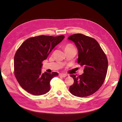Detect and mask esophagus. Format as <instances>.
I'll use <instances>...</instances> for the list:
<instances>
[{"label":"esophagus","mask_w":122,"mask_h":122,"mask_svg":"<svg viewBox=\"0 0 122 122\" xmlns=\"http://www.w3.org/2000/svg\"><path fill=\"white\" fill-rule=\"evenodd\" d=\"M67 76H68L67 74H64V73L60 74V76L62 77H64V78H65V77H67Z\"/></svg>","instance_id":"esophagus-1"}]
</instances>
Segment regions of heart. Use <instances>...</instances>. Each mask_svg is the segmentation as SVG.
Wrapping results in <instances>:
<instances>
[{
  "instance_id": "1",
  "label": "heart",
  "mask_w": 122,
  "mask_h": 122,
  "mask_svg": "<svg viewBox=\"0 0 122 122\" xmlns=\"http://www.w3.org/2000/svg\"><path fill=\"white\" fill-rule=\"evenodd\" d=\"M73 48H75V47L71 44H67L65 46V51L70 50Z\"/></svg>"
}]
</instances>
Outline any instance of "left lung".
Segmentation results:
<instances>
[{"label":"left lung","mask_w":122,"mask_h":122,"mask_svg":"<svg viewBox=\"0 0 122 122\" xmlns=\"http://www.w3.org/2000/svg\"><path fill=\"white\" fill-rule=\"evenodd\" d=\"M68 39L75 43L78 50L77 62L84 67L82 75H71L74 83L70 86V92L76 97L88 96L96 92L104 82L108 69L107 58L93 38L77 34Z\"/></svg>","instance_id":"obj_1"}]
</instances>
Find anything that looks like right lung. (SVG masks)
I'll return each mask as SVG.
<instances>
[{
  "label": "right lung",
  "mask_w": 122,
  "mask_h": 122,
  "mask_svg": "<svg viewBox=\"0 0 122 122\" xmlns=\"http://www.w3.org/2000/svg\"><path fill=\"white\" fill-rule=\"evenodd\" d=\"M65 38L40 36L25 40L16 51L14 56V74L20 86L28 93L40 96L50 89V81L57 72H42V61Z\"/></svg>",
  "instance_id": "obj_1"
}]
</instances>
